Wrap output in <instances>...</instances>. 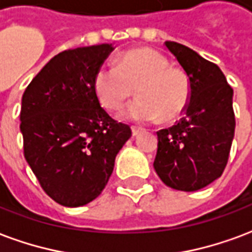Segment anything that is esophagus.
<instances>
[{
  "mask_svg": "<svg viewBox=\"0 0 252 252\" xmlns=\"http://www.w3.org/2000/svg\"><path fill=\"white\" fill-rule=\"evenodd\" d=\"M144 131V128L141 127H131V133H133L134 137H137V135H139V134Z\"/></svg>",
  "mask_w": 252,
  "mask_h": 252,
  "instance_id": "34e87169",
  "label": "esophagus"
}]
</instances>
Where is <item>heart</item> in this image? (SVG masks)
<instances>
[{"label": "heart", "mask_w": 252, "mask_h": 252, "mask_svg": "<svg viewBox=\"0 0 252 252\" xmlns=\"http://www.w3.org/2000/svg\"><path fill=\"white\" fill-rule=\"evenodd\" d=\"M94 88L108 110H119L135 88L138 99L124 113L135 122H172L183 115L190 99L187 73L172 67L162 53L149 48L128 51L115 65H102L95 73Z\"/></svg>", "instance_id": "1"}]
</instances>
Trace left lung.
Returning <instances> with one entry per match:
<instances>
[{"instance_id":"obj_1","label":"left lung","mask_w":252,"mask_h":252,"mask_svg":"<svg viewBox=\"0 0 252 252\" xmlns=\"http://www.w3.org/2000/svg\"><path fill=\"white\" fill-rule=\"evenodd\" d=\"M166 48L187 73L190 99L184 117L157 131L154 169L165 185L193 192L219 179L228 161L235 134L234 90L216 64L174 41Z\"/></svg>"}]
</instances>
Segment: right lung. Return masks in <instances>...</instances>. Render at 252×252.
I'll list each match as a JSON object with an SVG mask.
<instances>
[{"instance_id": "1", "label": "right lung", "mask_w": 252, "mask_h": 252, "mask_svg": "<svg viewBox=\"0 0 252 252\" xmlns=\"http://www.w3.org/2000/svg\"><path fill=\"white\" fill-rule=\"evenodd\" d=\"M113 44L60 52L32 79L21 100L24 156L51 199L82 207L102 193L115 157L131 137L114 121L94 88Z\"/></svg>"}]
</instances>
